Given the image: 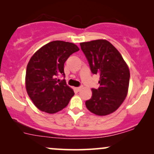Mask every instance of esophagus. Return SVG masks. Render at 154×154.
Here are the masks:
<instances>
[{"label": "esophagus", "mask_w": 154, "mask_h": 154, "mask_svg": "<svg viewBox=\"0 0 154 154\" xmlns=\"http://www.w3.org/2000/svg\"><path fill=\"white\" fill-rule=\"evenodd\" d=\"M82 87H78V88H75V90L77 91H80L81 90H82Z\"/></svg>", "instance_id": "esophagus-1"}]
</instances>
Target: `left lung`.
Wrapping results in <instances>:
<instances>
[{"label":"left lung","mask_w":154,"mask_h":154,"mask_svg":"<svg viewBox=\"0 0 154 154\" xmlns=\"http://www.w3.org/2000/svg\"><path fill=\"white\" fill-rule=\"evenodd\" d=\"M80 46L92 73L100 76V87L92 89L86 107L95 115H109L119 109L128 95L129 67L117 49L106 40L84 42Z\"/></svg>","instance_id":"1"}]
</instances>
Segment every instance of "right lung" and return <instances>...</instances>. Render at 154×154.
Here are the masks:
<instances>
[{
	"label": "right lung",
	"instance_id": "add662e5",
	"mask_svg": "<svg viewBox=\"0 0 154 154\" xmlns=\"http://www.w3.org/2000/svg\"><path fill=\"white\" fill-rule=\"evenodd\" d=\"M79 50L75 44L55 40L40 48L29 59L26 71V90L39 110L55 114L68 105L75 93L64 80L61 82L56 77L65 75V61Z\"/></svg>",
	"mask_w": 154,
	"mask_h": 154
}]
</instances>
